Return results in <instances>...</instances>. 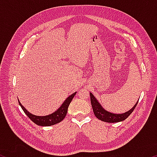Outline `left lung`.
I'll return each instance as SVG.
<instances>
[{
    "mask_svg": "<svg viewBox=\"0 0 157 157\" xmlns=\"http://www.w3.org/2000/svg\"><path fill=\"white\" fill-rule=\"evenodd\" d=\"M90 98H91L93 111H94L95 117L99 120L106 122V123H118V122L124 121L132 113L139 102V100H138L137 102L134 105V107L126 112L123 113H114L108 111L105 108H103L102 106L91 93H90Z\"/></svg>",
    "mask_w": 157,
    "mask_h": 157,
    "instance_id": "1",
    "label": "left lung"
}]
</instances>
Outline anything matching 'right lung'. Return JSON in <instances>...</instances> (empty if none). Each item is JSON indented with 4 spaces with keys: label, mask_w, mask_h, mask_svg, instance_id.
Returning a JSON list of instances; mask_svg holds the SVG:
<instances>
[{
    "label": "right lung",
    "mask_w": 157,
    "mask_h": 157,
    "mask_svg": "<svg viewBox=\"0 0 157 157\" xmlns=\"http://www.w3.org/2000/svg\"><path fill=\"white\" fill-rule=\"evenodd\" d=\"M77 92L73 93V94L66 98L64 100V102H63V104L60 106L59 109H57L54 112L49 114V115L46 116H36L34 115V114L31 113L29 112V111L23 107L22 104L20 102V101L18 100V104L21 106V107L22 108L23 111H24V113L28 116V117L30 120L33 122V123H35L37 125L39 126H51L54 125V124L60 123L61 121L63 120V118H65L66 116V113H67L68 111V107L71 101H72L73 98L75 96Z\"/></svg>",
    "instance_id": "add662e5"
}]
</instances>
